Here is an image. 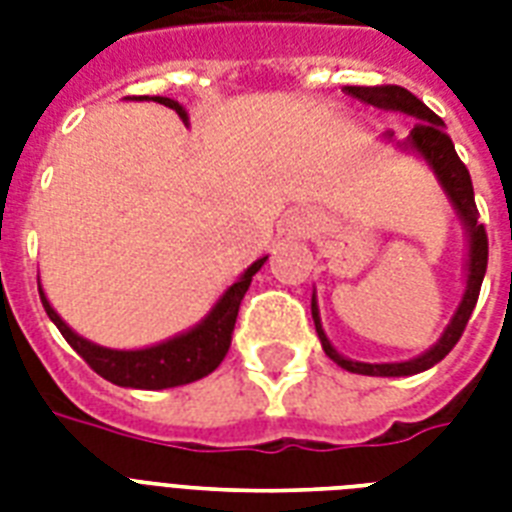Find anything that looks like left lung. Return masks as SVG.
Listing matches in <instances>:
<instances>
[{"label": "left lung", "instance_id": "obj_1", "mask_svg": "<svg viewBox=\"0 0 512 512\" xmlns=\"http://www.w3.org/2000/svg\"><path fill=\"white\" fill-rule=\"evenodd\" d=\"M348 95L358 98L361 103H369L382 111H393V114H406L417 119L412 132L406 135V140H396L393 132H385L382 140L390 143L404 154H414L417 159L428 164L430 172L436 175L441 191L446 193V199L452 204L454 215L465 228V239H468V255H465V289H462L460 305L449 319L446 329L436 340V345H430L425 353L409 358V361H388V364H366V361H353L337 353L332 340L327 337L324 327H321V313H319V300L316 292L311 297V313L313 324H316V335L321 340V348L327 353L337 366H342L345 372L353 374H369V377H412L420 374L430 366H436L449 350L457 345V340L465 332L470 313L478 303V292L484 284L486 263H489V239H486L484 225L478 223V209H476V196H473V183H470L468 167L460 162V156L454 151L452 138L444 132V122L441 116L430 111L420 98H414L412 92L396 84H382V87H345Z\"/></svg>", "mask_w": 512, "mask_h": 512}]
</instances>
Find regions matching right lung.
<instances>
[{
    "instance_id": "add662e5",
    "label": "right lung",
    "mask_w": 512,
    "mask_h": 512,
    "mask_svg": "<svg viewBox=\"0 0 512 512\" xmlns=\"http://www.w3.org/2000/svg\"><path fill=\"white\" fill-rule=\"evenodd\" d=\"M135 100H154L162 106L177 111V116L188 122V111H185L177 100L162 98H135ZM268 255L257 257L255 263L249 265L247 271L241 273L239 279L233 281L231 287L225 289L223 295L217 297V303L209 308V313L199 324H193L191 329H185L180 335L170 337V340L156 342L148 348L135 350H119L106 348L98 342L87 340V337L76 335L74 329L68 327L66 321L60 319L58 311L52 308L47 295H44L42 281H39V297L50 321L60 329V335L66 337V342L103 377V380L114 382L119 388H135V390H164L177 388V385H188L201 377H207L220 366L228 348H231V335L236 327V316H239V305L247 295L252 276L265 265Z\"/></svg>"
}]
</instances>
